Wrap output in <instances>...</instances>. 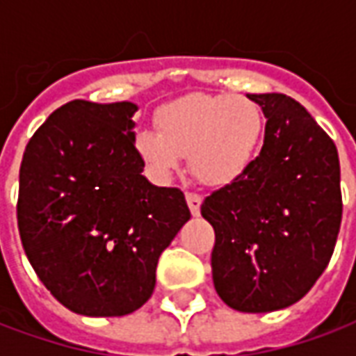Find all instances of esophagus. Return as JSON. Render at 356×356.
<instances>
[{
    "label": "esophagus",
    "instance_id": "34e87169",
    "mask_svg": "<svg viewBox=\"0 0 356 356\" xmlns=\"http://www.w3.org/2000/svg\"><path fill=\"white\" fill-rule=\"evenodd\" d=\"M186 204H188V208H191V213H193V216H198L202 206V196L196 193H186Z\"/></svg>",
    "mask_w": 356,
    "mask_h": 356
}]
</instances>
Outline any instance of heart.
Returning <instances> with one entry per match:
<instances>
[{
  "instance_id": "1",
  "label": "heart",
  "mask_w": 356,
  "mask_h": 356,
  "mask_svg": "<svg viewBox=\"0 0 356 356\" xmlns=\"http://www.w3.org/2000/svg\"><path fill=\"white\" fill-rule=\"evenodd\" d=\"M156 131H139L133 147L152 175L168 179L188 158L194 177L211 186L238 181L259 154L263 108L244 95L191 93L162 104Z\"/></svg>"
}]
</instances>
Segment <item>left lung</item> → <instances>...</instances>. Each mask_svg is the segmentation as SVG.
Here are the masks:
<instances>
[{"instance_id": "8db88e82", "label": "left lung", "mask_w": 356, "mask_h": 356, "mask_svg": "<svg viewBox=\"0 0 356 356\" xmlns=\"http://www.w3.org/2000/svg\"><path fill=\"white\" fill-rule=\"evenodd\" d=\"M248 97L267 118L261 152L200 211L216 231L219 298L236 311L268 313L299 301L328 267L343 211L339 158L298 101L282 93Z\"/></svg>"}]
</instances>
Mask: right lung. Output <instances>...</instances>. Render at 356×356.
I'll list each match as a JSON object with an SVG mask.
<instances>
[{
    "label": "right lung",
    "instance_id": "1",
    "mask_svg": "<svg viewBox=\"0 0 356 356\" xmlns=\"http://www.w3.org/2000/svg\"><path fill=\"white\" fill-rule=\"evenodd\" d=\"M133 102L63 104L28 140L17 221L30 265L70 311L124 316L152 296L156 265L191 219L185 194L140 175Z\"/></svg>",
    "mask_w": 356,
    "mask_h": 356
}]
</instances>
